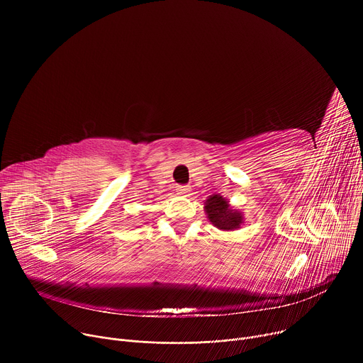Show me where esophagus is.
<instances>
[{
	"label": "esophagus",
	"mask_w": 363,
	"mask_h": 363,
	"mask_svg": "<svg viewBox=\"0 0 363 363\" xmlns=\"http://www.w3.org/2000/svg\"><path fill=\"white\" fill-rule=\"evenodd\" d=\"M191 188L188 185H177V194L179 195H188Z\"/></svg>",
	"instance_id": "34e87169"
}]
</instances>
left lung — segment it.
Returning a JSON list of instances; mask_svg holds the SVG:
<instances>
[{
    "instance_id": "1",
    "label": "left lung",
    "mask_w": 363,
    "mask_h": 363,
    "mask_svg": "<svg viewBox=\"0 0 363 363\" xmlns=\"http://www.w3.org/2000/svg\"><path fill=\"white\" fill-rule=\"evenodd\" d=\"M203 210L211 224L224 231L237 230L244 223L242 214L237 210H233L228 201L220 194H213L206 199Z\"/></svg>"
}]
</instances>
